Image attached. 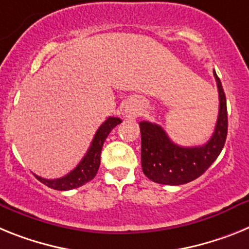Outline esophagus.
<instances>
[{
    "mask_svg": "<svg viewBox=\"0 0 249 249\" xmlns=\"http://www.w3.org/2000/svg\"><path fill=\"white\" fill-rule=\"evenodd\" d=\"M125 115H126V118H134L135 116V111L133 109H130V107H126L125 109Z\"/></svg>",
    "mask_w": 249,
    "mask_h": 249,
    "instance_id": "obj_1",
    "label": "esophagus"
}]
</instances>
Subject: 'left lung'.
I'll return each mask as SVG.
<instances>
[{
    "instance_id": "8db88e82",
    "label": "left lung",
    "mask_w": 249,
    "mask_h": 249,
    "mask_svg": "<svg viewBox=\"0 0 249 249\" xmlns=\"http://www.w3.org/2000/svg\"><path fill=\"white\" fill-rule=\"evenodd\" d=\"M219 94V112L214 133L200 146L177 145L158 124L140 122L142 172L150 180L166 185H180L200 177L220 154L228 131L227 101L223 86L214 71Z\"/></svg>"
}]
</instances>
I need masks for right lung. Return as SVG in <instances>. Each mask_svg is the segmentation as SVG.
Wrapping results in <instances>:
<instances>
[{
  "label": "right lung",
  "mask_w": 249,
  "mask_h": 249,
  "mask_svg": "<svg viewBox=\"0 0 249 249\" xmlns=\"http://www.w3.org/2000/svg\"><path fill=\"white\" fill-rule=\"evenodd\" d=\"M120 123H122V119L115 118V116H110V118H107V120L100 125V127H99L96 134H95L94 139H92L91 142V145L89 148L85 157L83 158V160L80 161L76 165V168L73 170H71L69 174H66V176L62 177V178L57 179H45L36 176V174H35V177H36L41 183H44V184L47 185L49 188H53V189L56 190L75 189V188L81 187V185H84L85 183H88V181H90L91 179H94L99 170V166H100V154L101 149H103L104 145V142L107 140L110 131H111L116 125L120 124Z\"/></svg>",
  "instance_id": "1"
}]
</instances>
